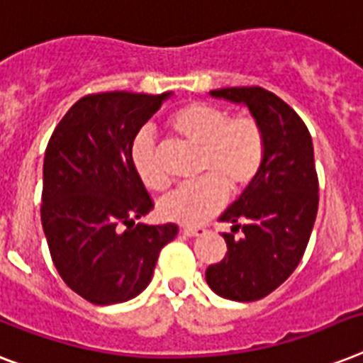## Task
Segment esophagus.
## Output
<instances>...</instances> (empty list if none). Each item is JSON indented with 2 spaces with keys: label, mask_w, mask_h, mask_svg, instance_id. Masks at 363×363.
<instances>
[{
  "label": "esophagus",
  "mask_w": 363,
  "mask_h": 363,
  "mask_svg": "<svg viewBox=\"0 0 363 363\" xmlns=\"http://www.w3.org/2000/svg\"><path fill=\"white\" fill-rule=\"evenodd\" d=\"M182 233H184L186 237H199V235H205L207 229L199 228V225H186V228H182Z\"/></svg>",
  "instance_id": "esophagus-1"
}]
</instances>
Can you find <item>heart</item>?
Listing matches in <instances>:
<instances>
[{"instance_id":"obj_1","label":"heart","mask_w":363,"mask_h":363,"mask_svg":"<svg viewBox=\"0 0 363 363\" xmlns=\"http://www.w3.org/2000/svg\"><path fill=\"white\" fill-rule=\"evenodd\" d=\"M167 128L179 140L199 147L197 173L203 179L177 188L162 199L160 212L166 220L184 225L207 222L222 208L228 190L248 188L263 169L267 138L261 123L250 115L229 117V111L222 106L190 102L173 111ZM130 158L140 181L149 190L162 191L169 186L149 135L135 138Z\"/></svg>"}]
</instances>
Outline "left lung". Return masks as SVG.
Returning a JSON list of instances; mask_svg holds the SVG:
<instances>
[{
  "label": "left lung",
  "mask_w": 363,
  "mask_h": 363,
  "mask_svg": "<svg viewBox=\"0 0 363 363\" xmlns=\"http://www.w3.org/2000/svg\"><path fill=\"white\" fill-rule=\"evenodd\" d=\"M211 95L248 106L267 138L263 169L220 216L233 223V233H223L228 253L205 272L216 294L253 302L284 284L309 242L319 207L313 143L298 113L263 87H225ZM238 230L243 235L235 238Z\"/></svg>",
  "instance_id": "8db88e82"
}]
</instances>
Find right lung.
Masks as SVG:
<instances>
[{
    "mask_svg": "<svg viewBox=\"0 0 363 363\" xmlns=\"http://www.w3.org/2000/svg\"><path fill=\"white\" fill-rule=\"evenodd\" d=\"M169 93H93L70 108L44 152L40 220L59 276L91 304L134 298L149 285L177 223H135L155 208L132 166L140 128Z\"/></svg>",
    "mask_w": 363,
    "mask_h": 363,
    "instance_id": "add662e5",
    "label": "right lung"
}]
</instances>
